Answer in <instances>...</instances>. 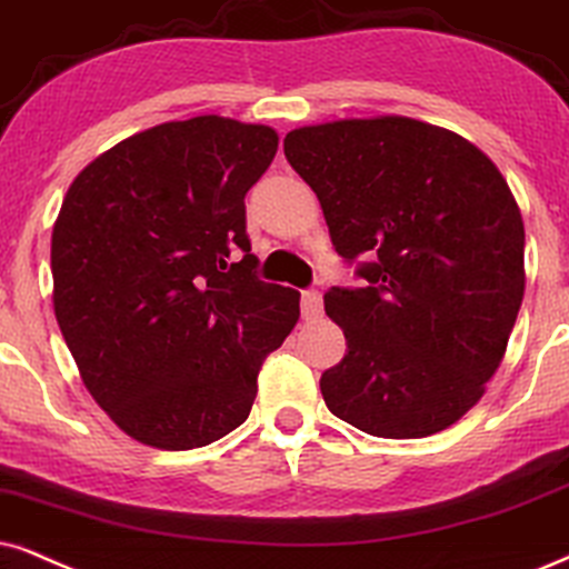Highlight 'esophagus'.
Masks as SVG:
<instances>
[{
	"label": "esophagus",
	"mask_w": 569,
	"mask_h": 569,
	"mask_svg": "<svg viewBox=\"0 0 569 569\" xmlns=\"http://www.w3.org/2000/svg\"><path fill=\"white\" fill-rule=\"evenodd\" d=\"M320 315H322V293L315 289L301 293V318L318 320Z\"/></svg>",
	"instance_id": "1"
}]
</instances>
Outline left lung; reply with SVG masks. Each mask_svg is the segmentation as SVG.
<instances>
[{"instance_id":"obj_1","label":"left lung","mask_w":569,"mask_h":569,"mask_svg":"<svg viewBox=\"0 0 569 569\" xmlns=\"http://www.w3.org/2000/svg\"><path fill=\"white\" fill-rule=\"evenodd\" d=\"M330 241L365 289H330L347 355L322 372L330 412L378 438H426L478 405L525 293V226L499 168L455 131L401 114L286 133Z\"/></svg>"}]
</instances>
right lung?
<instances>
[{"mask_svg": "<svg viewBox=\"0 0 569 569\" xmlns=\"http://www.w3.org/2000/svg\"><path fill=\"white\" fill-rule=\"evenodd\" d=\"M278 133L170 120L78 172L52 231V305L83 386L139 443L199 449L249 417L299 291L257 280L243 197ZM242 257L239 258L238 254Z\"/></svg>", "mask_w": 569, "mask_h": 569, "instance_id": "add662e5", "label": "right lung"}]
</instances>
